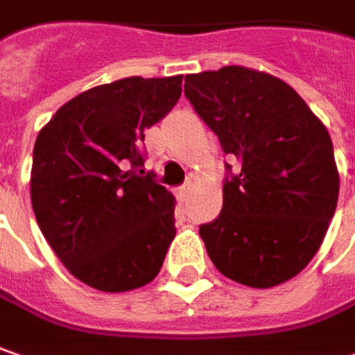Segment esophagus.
<instances>
[{
  "label": "esophagus",
  "instance_id": "1",
  "mask_svg": "<svg viewBox=\"0 0 355 355\" xmlns=\"http://www.w3.org/2000/svg\"><path fill=\"white\" fill-rule=\"evenodd\" d=\"M191 193H193V184H191V182H187V184H182L180 189H177V198L180 200V202H184Z\"/></svg>",
  "mask_w": 355,
  "mask_h": 355
}]
</instances>
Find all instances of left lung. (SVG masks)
Wrapping results in <instances>:
<instances>
[{"label":"left lung","instance_id":"obj_1","mask_svg":"<svg viewBox=\"0 0 355 355\" xmlns=\"http://www.w3.org/2000/svg\"><path fill=\"white\" fill-rule=\"evenodd\" d=\"M184 94L239 162L220 215L198 229L209 257L247 287L289 282L318 253L338 205L327 128L289 84L245 66L187 73Z\"/></svg>","mask_w":355,"mask_h":355}]
</instances>
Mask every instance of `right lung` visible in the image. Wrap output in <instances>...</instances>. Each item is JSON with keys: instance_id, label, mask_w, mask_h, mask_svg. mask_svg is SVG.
Segmentation results:
<instances>
[{"instance_id": "obj_1", "label": "right lung", "mask_w": 355, "mask_h": 355, "mask_svg": "<svg viewBox=\"0 0 355 355\" xmlns=\"http://www.w3.org/2000/svg\"><path fill=\"white\" fill-rule=\"evenodd\" d=\"M182 76L122 78L66 102L33 144L35 220L76 279L124 293L158 275L177 235L175 197L144 166V130L175 106Z\"/></svg>"}]
</instances>
